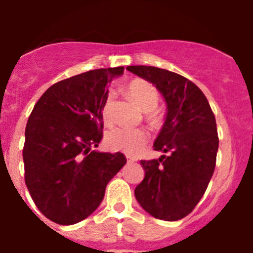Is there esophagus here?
Here are the masks:
<instances>
[{"instance_id":"esophagus-1","label":"esophagus","mask_w":253,"mask_h":253,"mask_svg":"<svg viewBox=\"0 0 253 253\" xmlns=\"http://www.w3.org/2000/svg\"><path fill=\"white\" fill-rule=\"evenodd\" d=\"M126 161H128V163H134V162H137V158L133 157V156H129V154H126Z\"/></svg>"}]
</instances>
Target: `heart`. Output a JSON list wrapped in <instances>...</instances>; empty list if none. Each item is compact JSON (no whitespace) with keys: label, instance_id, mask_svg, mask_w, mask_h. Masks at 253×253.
Instances as JSON below:
<instances>
[{"label":"heart","instance_id":"b5f03b06","mask_svg":"<svg viewBox=\"0 0 253 253\" xmlns=\"http://www.w3.org/2000/svg\"><path fill=\"white\" fill-rule=\"evenodd\" d=\"M128 93L143 110L152 111L156 109L160 100V92L156 87L144 80H134L128 84ZM114 91H109L105 99L102 115L105 120L111 119L114 105ZM148 140V133L144 129L115 128L106 134V146L113 151H122L125 153H137L144 147Z\"/></svg>","mask_w":253,"mask_h":253}]
</instances>
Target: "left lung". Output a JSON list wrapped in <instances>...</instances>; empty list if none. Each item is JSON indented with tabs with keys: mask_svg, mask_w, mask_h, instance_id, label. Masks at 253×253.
Segmentation results:
<instances>
[{
	"mask_svg": "<svg viewBox=\"0 0 253 253\" xmlns=\"http://www.w3.org/2000/svg\"><path fill=\"white\" fill-rule=\"evenodd\" d=\"M163 96L166 119L153 144L158 160L140 161L146 171L134 194L154 218L173 222L194 210L215 169L219 139L215 116L202 90L187 78L151 66H129Z\"/></svg>",
	"mask_w": 253,
	"mask_h": 253,
	"instance_id": "8db88e82",
	"label": "left lung"
}]
</instances>
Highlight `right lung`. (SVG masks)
I'll use <instances>...</instances> for the list:
<instances>
[{"label": "right lung", "instance_id": "obj_1", "mask_svg": "<svg viewBox=\"0 0 253 253\" xmlns=\"http://www.w3.org/2000/svg\"><path fill=\"white\" fill-rule=\"evenodd\" d=\"M124 67L93 69L50 86L29 116L22 151L25 184L51 222H81L101 204L109 181L123 169V153L92 149L102 139L107 84Z\"/></svg>", "mask_w": 253, "mask_h": 253}]
</instances>
